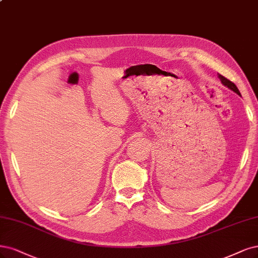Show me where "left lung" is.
Segmentation results:
<instances>
[{
	"label": "left lung",
	"instance_id": "8db88e82",
	"mask_svg": "<svg viewBox=\"0 0 258 258\" xmlns=\"http://www.w3.org/2000/svg\"><path fill=\"white\" fill-rule=\"evenodd\" d=\"M219 77V79H220V81H221V83L223 84L224 86H226V87H228L230 91H233L234 93H236L237 95H239V96H241V94H240V92H239V90H238V87L232 82V81H229L228 79H226L225 77H223L222 75H219L218 76Z\"/></svg>",
	"mask_w": 258,
	"mask_h": 258
}]
</instances>
